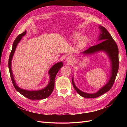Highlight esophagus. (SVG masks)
<instances>
[{
    "label": "esophagus",
    "mask_w": 127,
    "mask_h": 127,
    "mask_svg": "<svg viewBox=\"0 0 127 127\" xmlns=\"http://www.w3.org/2000/svg\"><path fill=\"white\" fill-rule=\"evenodd\" d=\"M73 60H74V58H73V57L71 56H68L67 58V61H68L69 63H70V64H71L72 63Z\"/></svg>",
    "instance_id": "esophagus-1"
}]
</instances>
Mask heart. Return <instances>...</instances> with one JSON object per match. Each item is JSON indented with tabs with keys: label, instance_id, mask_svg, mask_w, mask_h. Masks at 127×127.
<instances>
[{
	"label": "heart",
	"instance_id": "b5f03b06",
	"mask_svg": "<svg viewBox=\"0 0 127 127\" xmlns=\"http://www.w3.org/2000/svg\"><path fill=\"white\" fill-rule=\"evenodd\" d=\"M80 36H81V34H80L79 32H76L74 34V39L75 40H77L79 39ZM86 37H82L79 41V45L80 46V47H82V46H83L84 44H85V43H86Z\"/></svg>",
	"mask_w": 127,
	"mask_h": 127
}]
</instances>
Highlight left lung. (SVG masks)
<instances>
[{
	"instance_id": "obj_1",
	"label": "left lung",
	"mask_w": 127,
	"mask_h": 127,
	"mask_svg": "<svg viewBox=\"0 0 127 127\" xmlns=\"http://www.w3.org/2000/svg\"><path fill=\"white\" fill-rule=\"evenodd\" d=\"M99 28L101 33H99L98 41H102L103 40V41L97 45L92 46L86 50L82 52V53L85 55H88L94 54L95 53L99 51L106 52L109 58L111 64L110 77L108 82L104 86L102 87L101 89H99L96 93L92 94L85 93V92L79 90L75 85L74 78L72 77V83L75 90L80 96L86 98H92L97 97L108 92L113 85L119 69V50L118 45L115 41L113 39L112 36L110 35V34L105 28L102 26H99Z\"/></svg>"
}]
</instances>
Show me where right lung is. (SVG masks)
<instances>
[{"label":"right lung","mask_w":127,"mask_h":127,"mask_svg":"<svg viewBox=\"0 0 127 127\" xmlns=\"http://www.w3.org/2000/svg\"><path fill=\"white\" fill-rule=\"evenodd\" d=\"M26 33V31H25L23 33L19 34L17 37L15 39L13 44L12 49H11V51L10 52L8 60V67L11 79L15 89H16V91L18 92L20 94H21L22 95H23L24 96L30 99H33V100H39V99H44L47 98L51 95L53 89H54L55 79L56 78V75L57 74L58 71L60 70V69L63 66V63L62 61L58 63L55 64L50 69V70L49 71V74L50 75V82L48 84V85L45 88H43V89L37 91H28L22 89L20 87H19L16 85V82H15V80L14 79V76L13 74V72L12 70H11V60H12L13 57L14 56L15 51V50H16L18 43L22 39V36H24Z\"/></svg>","instance_id":"add662e5"}]
</instances>
